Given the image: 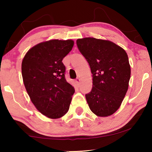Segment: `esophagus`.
<instances>
[{
  "label": "esophagus",
  "mask_w": 152,
  "mask_h": 152,
  "mask_svg": "<svg viewBox=\"0 0 152 152\" xmlns=\"http://www.w3.org/2000/svg\"><path fill=\"white\" fill-rule=\"evenodd\" d=\"M80 78H79V77H77L75 80V83L76 84H80Z\"/></svg>",
  "instance_id": "esophagus-1"
}]
</instances>
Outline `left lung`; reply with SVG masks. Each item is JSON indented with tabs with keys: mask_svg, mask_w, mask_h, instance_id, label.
Masks as SVG:
<instances>
[{
	"mask_svg": "<svg viewBox=\"0 0 152 152\" xmlns=\"http://www.w3.org/2000/svg\"><path fill=\"white\" fill-rule=\"evenodd\" d=\"M77 45L93 75V88L86 94L88 107L97 116L111 115L119 109L128 90L127 54L111 41L91 37L77 39Z\"/></svg>",
	"mask_w": 152,
	"mask_h": 152,
	"instance_id": "1",
	"label": "left lung"
}]
</instances>
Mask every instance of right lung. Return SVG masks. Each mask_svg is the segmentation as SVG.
<instances>
[{
    "label": "right lung",
    "instance_id": "1",
    "mask_svg": "<svg viewBox=\"0 0 152 152\" xmlns=\"http://www.w3.org/2000/svg\"><path fill=\"white\" fill-rule=\"evenodd\" d=\"M72 40H50L29 50L23 59V83L31 101L43 115L57 119L67 113L74 87L65 78L62 60L71 50Z\"/></svg>",
    "mask_w": 152,
    "mask_h": 152
}]
</instances>
